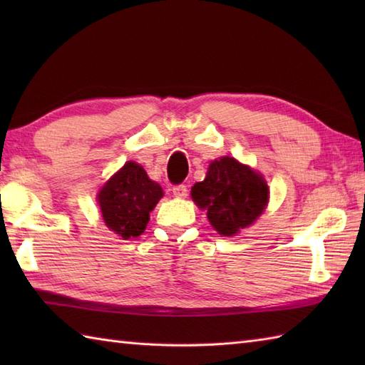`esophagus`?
<instances>
[{"mask_svg": "<svg viewBox=\"0 0 365 365\" xmlns=\"http://www.w3.org/2000/svg\"><path fill=\"white\" fill-rule=\"evenodd\" d=\"M173 195L175 197H187L188 195V190L185 185H175V187H173Z\"/></svg>", "mask_w": 365, "mask_h": 365, "instance_id": "1", "label": "esophagus"}]
</instances>
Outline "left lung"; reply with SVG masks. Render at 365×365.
<instances>
[{"mask_svg": "<svg viewBox=\"0 0 365 365\" xmlns=\"http://www.w3.org/2000/svg\"><path fill=\"white\" fill-rule=\"evenodd\" d=\"M196 205L222 237H232L252 224L268 202V187L260 174L235 158L212 161L202 182L191 188Z\"/></svg>", "mask_w": 365, "mask_h": 365, "instance_id": "8db88e82", "label": "left lung"}]
</instances>
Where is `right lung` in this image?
<instances>
[{
	"label": "right lung",
	"instance_id": "obj_1",
	"mask_svg": "<svg viewBox=\"0 0 365 365\" xmlns=\"http://www.w3.org/2000/svg\"><path fill=\"white\" fill-rule=\"evenodd\" d=\"M163 197L158 183L147 177L143 166L128 161L98 192L103 221L123 240L141 235L149 222V213Z\"/></svg>",
	"mask_w": 365,
	"mask_h": 365
}]
</instances>
